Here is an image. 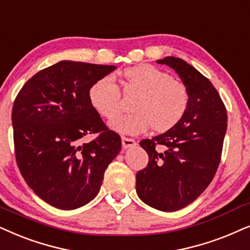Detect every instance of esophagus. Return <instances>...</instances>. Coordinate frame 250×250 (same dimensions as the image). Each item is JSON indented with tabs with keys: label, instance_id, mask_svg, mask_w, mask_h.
Returning a JSON list of instances; mask_svg holds the SVG:
<instances>
[{
	"label": "esophagus",
	"instance_id": "34e87169",
	"mask_svg": "<svg viewBox=\"0 0 250 250\" xmlns=\"http://www.w3.org/2000/svg\"><path fill=\"white\" fill-rule=\"evenodd\" d=\"M122 145H123V148H124V149H128V148L134 147V146L137 145V142H135L134 139H129V138L123 137L122 138Z\"/></svg>",
	"mask_w": 250,
	"mask_h": 250
}]
</instances>
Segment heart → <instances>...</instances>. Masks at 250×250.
Masks as SVG:
<instances>
[{
    "label": "heart",
    "instance_id": "heart-1",
    "mask_svg": "<svg viewBox=\"0 0 250 250\" xmlns=\"http://www.w3.org/2000/svg\"><path fill=\"white\" fill-rule=\"evenodd\" d=\"M125 92H138L132 109L111 123L122 134H140L153 127L164 133L173 128L186 113L189 93L186 86L172 79L165 71L150 64H139L121 72ZM88 101L103 118L111 121L121 111V93L109 77H102L90 85Z\"/></svg>",
    "mask_w": 250,
    "mask_h": 250
}]
</instances>
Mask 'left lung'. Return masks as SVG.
Listing matches in <instances>:
<instances>
[{
  "label": "left lung",
  "mask_w": 250,
  "mask_h": 250,
  "mask_svg": "<svg viewBox=\"0 0 250 250\" xmlns=\"http://www.w3.org/2000/svg\"><path fill=\"white\" fill-rule=\"evenodd\" d=\"M176 71L189 93L183 119L163 134L146 139L147 167L137 173V194L161 211H177L209 186L220 162L228 113L211 83L187 62L174 56L157 61Z\"/></svg>",
  "instance_id": "obj_1"
}]
</instances>
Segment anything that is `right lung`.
Masks as SVG:
<instances>
[{"instance_id": "obj_1", "label": "right lung", "mask_w": 250, "mask_h": 250, "mask_svg": "<svg viewBox=\"0 0 250 250\" xmlns=\"http://www.w3.org/2000/svg\"><path fill=\"white\" fill-rule=\"evenodd\" d=\"M115 65L61 61L22 86L12 108L16 160L26 184L58 209L90 202L101 188L104 171L122 149L88 101L94 82ZM100 132L95 141L83 138Z\"/></svg>"}]
</instances>
